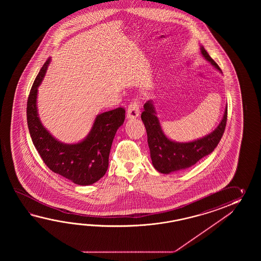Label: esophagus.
<instances>
[{"instance_id":"obj_1","label":"esophagus","mask_w":261,"mask_h":261,"mask_svg":"<svg viewBox=\"0 0 261 261\" xmlns=\"http://www.w3.org/2000/svg\"><path fill=\"white\" fill-rule=\"evenodd\" d=\"M140 115V107H139L138 101L136 100H133L128 106V111H127V117L129 118H136Z\"/></svg>"}]
</instances>
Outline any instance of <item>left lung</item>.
<instances>
[{
    "instance_id": "obj_1",
    "label": "left lung",
    "mask_w": 261,
    "mask_h": 261,
    "mask_svg": "<svg viewBox=\"0 0 261 261\" xmlns=\"http://www.w3.org/2000/svg\"><path fill=\"white\" fill-rule=\"evenodd\" d=\"M201 55L213 66L221 72L217 62L212 59L203 46H200ZM147 133V142L153 166L161 173H170L193 166L217 147L225 132L227 124V107L217 128L202 138L189 143H178L167 137L161 128L156 117L153 100H147L141 115Z\"/></svg>"
}]
</instances>
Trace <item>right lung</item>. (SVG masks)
Masks as SVG:
<instances>
[{
  "label": "right lung",
  "mask_w": 261,
  "mask_h": 261,
  "mask_svg": "<svg viewBox=\"0 0 261 261\" xmlns=\"http://www.w3.org/2000/svg\"><path fill=\"white\" fill-rule=\"evenodd\" d=\"M50 59L34 80L27 101V122L31 137L45 165L52 172L80 186H89L106 174L112 143L125 120V109L118 107L95 118L88 136L77 144H63L54 138L40 120L36 99Z\"/></svg>",
  "instance_id": "obj_1"
}]
</instances>
